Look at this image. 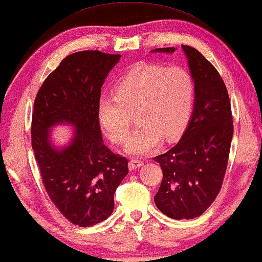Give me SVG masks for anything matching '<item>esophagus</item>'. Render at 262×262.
Returning <instances> with one entry per match:
<instances>
[{"instance_id": "1", "label": "esophagus", "mask_w": 262, "mask_h": 262, "mask_svg": "<svg viewBox=\"0 0 262 262\" xmlns=\"http://www.w3.org/2000/svg\"><path fill=\"white\" fill-rule=\"evenodd\" d=\"M144 166V161L143 160H137V159H132L130 160V162H128V169L130 170H135L137 168H140Z\"/></svg>"}]
</instances>
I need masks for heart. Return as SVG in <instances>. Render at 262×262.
Returning a JSON list of instances; mask_svg holds the SVG:
<instances>
[{"label": "heart", "instance_id": "b5f03b06", "mask_svg": "<svg viewBox=\"0 0 262 262\" xmlns=\"http://www.w3.org/2000/svg\"><path fill=\"white\" fill-rule=\"evenodd\" d=\"M194 79L182 67L138 63L116 86V95L99 102V121L115 144L125 143L132 117L138 124L126 146L131 155H146L164 140L180 136L194 104Z\"/></svg>", "mask_w": 262, "mask_h": 262}]
</instances>
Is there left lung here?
<instances>
[{
	"label": "left lung",
	"mask_w": 262,
	"mask_h": 262,
	"mask_svg": "<svg viewBox=\"0 0 262 262\" xmlns=\"http://www.w3.org/2000/svg\"><path fill=\"white\" fill-rule=\"evenodd\" d=\"M194 79V108L184 135L158 155L163 178L154 196L157 207L175 220L200 216L216 198L226 175L233 134L231 104L216 69L195 48L182 45ZM153 52L173 53L175 48Z\"/></svg>",
	"instance_id": "left-lung-1"
}]
</instances>
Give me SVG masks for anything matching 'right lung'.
<instances>
[{
    "label": "right lung",
    "instance_id": "1",
    "mask_svg": "<svg viewBox=\"0 0 262 262\" xmlns=\"http://www.w3.org/2000/svg\"><path fill=\"white\" fill-rule=\"evenodd\" d=\"M121 55L84 50L69 55L46 78L34 100L31 139L50 200L64 217L79 227L107 220L114 194L127 175V159L103 144L99 123L101 87ZM72 123L67 148L50 143V127Z\"/></svg>",
    "mask_w": 262,
    "mask_h": 262
}]
</instances>
